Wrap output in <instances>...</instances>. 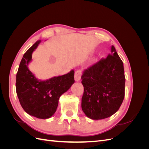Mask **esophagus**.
<instances>
[{"instance_id":"1","label":"esophagus","mask_w":149,"mask_h":149,"mask_svg":"<svg viewBox=\"0 0 149 149\" xmlns=\"http://www.w3.org/2000/svg\"><path fill=\"white\" fill-rule=\"evenodd\" d=\"M81 70H77L74 73V80L75 81H79L81 79Z\"/></svg>"}]
</instances>
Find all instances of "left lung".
Listing matches in <instances>:
<instances>
[{"instance_id": "1", "label": "left lung", "mask_w": 149, "mask_h": 149, "mask_svg": "<svg viewBox=\"0 0 149 149\" xmlns=\"http://www.w3.org/2000/svg\"><path fill=\"white\" fill-rule=\"evenodd\" d=\"M111 53L83 71L81 107L93 120L109 118L118 111L124 98L123 62L112 45Z\"/></svg>"}]
</instances>
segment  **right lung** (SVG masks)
I'll return each instance as SVG.
<instances>
[{"label": "right lung", "mask_w": 149, "mask_h": 149, "mask_svg": "<svg viewBox=\"0 0 149 149\" xmlns=\"http://www.w3.org/2000/svg\"><path fill=\"white\" fill-rule=\"evenodd\" d=\"M41 42L37 40L22 58L16 76V92L26 113L38 119H48L56 112L60 96L74 84V71L45 80L36 78L29 65L33 52Z\"/></svg>", "instance_id": "obj_1"}]
</instances>
